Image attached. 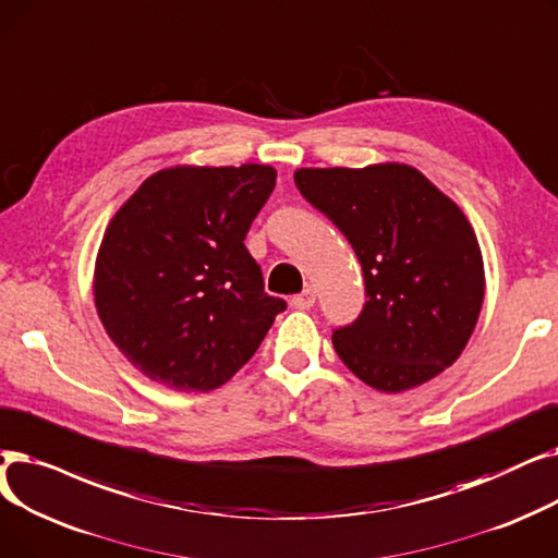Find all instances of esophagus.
Wrapping results in <instances>:
<instances>
[{"mask_svg":"<svg viewBox=\"0 0 558 558\" xmlns=\"http://www.w3.org/2000/svg\"><path fill=\"white\" fill-rule=\"evenodd\" d=\"M290 304H293V306H295V308H300V311L311 308V306L315 304V288L306 286L300 295H295L293 300H290Z\"/></svg>","mask_w":558,"mask_h":558,"instance_id":"1","label":"esophagus"}]
</instances>
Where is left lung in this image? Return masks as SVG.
I'll use <instances>...</instances> for the list:
<instances>
[{"instance_id": "obj_1", "label": "left lung", "mask_w": 558, "mask_h": 558, "mask_svg": "<svg viewBox=\"0 0 558 558\" xmlns=\"http://www.w3.org/2000/svg\"><path fill=\"white\" fill-rule=\"evenodd\" d=\"M295 185L363 268L367 302L331 336L340 361L384 392L440 375L461 356L484 304V258L463 210L404 163L302 168Z\"/></svg>"}]
</instances>
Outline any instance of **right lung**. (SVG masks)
Listing matches in <instances>:
<instances>
[{"label": "right lung", "mask_w": 558, "mask_h": 558, "mask_svg": "<svg viewBox=\"0 0 558 558\" xmlns=\"http://www.w3.org/2000/svg\"><path fill=\"white\" fill-rule=\"evenodd\" d=\"M277 170L177 166L141 183L106 227L95 306L118 350L174 390H214L258 350L281 298L263 290L245 235Z\"/></svg>", "instance_id": "add662e5"}]
</instances>
